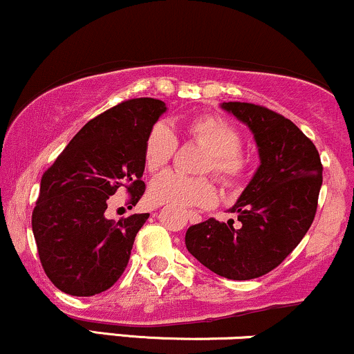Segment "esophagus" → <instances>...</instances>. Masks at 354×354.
<instances>
[{"instance_id":"esophagus-1","label":"esophagus","mask_w":354,"mask_h":354,"mask_svg":"<svg viewBox=\"0 0 354 354\" xmlns=\"http://www.w3.org/2000/svg\"><path fill=\"white\" fill-rule=\"evenodd\" d=\"M188 219L189 223H193V225H196V223L201 221V214H198L196 211H188Z\"/></svg>"}]
</instances>
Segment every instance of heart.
<instances>
[{
  "mask_svg": "<svg viewBox=\"0 0 354 354\" xmlns=\"http://www.w3.org/2000/svg\"><path fill=\"white\" fill-rule=\"evenodd\" d=\"M191 140L209 151L203 173H213L223 185L233 186L245 176L246 160L241 154L243 136L228 120L219 116H198L185 126ZM178 148L176 133L168 123H156L145 140V166L149 173L163 171ZM151 200L158 205L209 206L218 200V191L208 178H186L166 173L151 185Z\"/></svg>",
  "mask_w": 354,
  "mask_h": 354,
  "instance_id": "b5f03b06",
  "label": "heart"
}]
</instances>
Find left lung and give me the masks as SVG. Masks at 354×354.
<instances>
[{"label":"left lung","mask_w":354,"mask_h":354,"mask_svg":"<svg viewBox=\"0 0 354 354\" xmlns=\"http://www.w3.org/2000/svg\"><path fill=\"white\" fill-rule=\"evenodd\" d=\"M253 133L261 165L234 203V219L209 218L189 226L185 243L201 265L223 278L245 281L281 265L306 231L323 183L319 153L293 121L251 103H221Z\"/></svg>","instance_id":"left-lung-1"}]
</instances>
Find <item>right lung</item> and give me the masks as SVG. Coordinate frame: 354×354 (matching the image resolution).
<instances>
[{"label":"right lung","instance_id":"1","mask_svg":"<svg viewBox=\"0 0 354 354\" xmlns=\"http://www.w3.org/2000/svg\"><path fill=\"white\" fill-rule=\"evenodd\" d=\"M165 111L160 100L123 101L88 121L44 171L31 225L44 273L63 293H103L128 266L149 214L113 221L104 211L120 188L131 206L143 196L145 140Z\"/></svg>","mask_w":354,"mask_h":354}]
</instances>
